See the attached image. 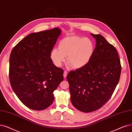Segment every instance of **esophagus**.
<instances>
[{
    "label": "esophagus",
    "mask_w": 132,
    "mask_h": 132,
    "mask_svg": "<svg viewBox=\"0 0 132 132\" xmlns=\"http://www.w3.org/2000/svg\"><path fill=\"white\" fill-rule=\"evenodd\" d=\"M67 75V71L66 70H65L64 73H63V77H64V78H66Z\"/></svg>",
    "instance_id": "34e87169"
}]
</instances>
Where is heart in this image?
<instances>
[{
  "mask_svg": "<svg viewBox=\"0 0 132 132\" xmlns=\"http://www.w3.org/2000/svg\"><path fill=\"white\" fill-rule=\"evenodd\" d=\"M93 52V43L89 39L69 36L59 42L58 49H53L51 57L57 67H60L67 57V62L73 68L80 69L89 62Z\"/></svg>",
  "mask_w": 132,
  "mask_h": 132,
  "instance_id": "b5f03b06",
  "label": "heart"
}]
</instances>
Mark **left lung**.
I'll use <instances>...</instances> for the list:
<instances>
[{"mask_svg":"<svg viewBox=\"0 0 132 132\" xmlns=\"http://www.w3.org/2000/svg\"><path fill=\"white\" fill-rule=\"evenodd\" d=\"M89 62L83 67L71 71L66 78L69 83L72 104L82 112L101 108L110 98L120 80L121 65L114 46L100 34Z\"/></svg>","mask_w":132,"mask_h":132,"instance_id":"obj_1","label":"left lung"}]
</instances>
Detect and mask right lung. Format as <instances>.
I'll return each instance as SVG.
<instances>
[{"mask_svg": "<svg viewBox=\"0 0 132 132\" xmlns=\"http://www.w3.org/2000/svg\"><path fill=\"white\" fill-rule=\"evenodd\" d=\"M61 30L55 28L29 34L14 47L10 56L9 79L18 98L35 110L47 108L53 92L63 80V71L53 63L51 53Z\"/></svg>", "mask_w": 132, "mask_h": 132, "instance_id": "add662e5", "label": "right lung"}]
</instances>
